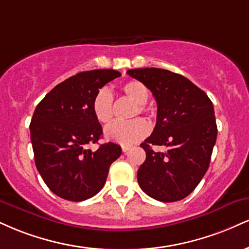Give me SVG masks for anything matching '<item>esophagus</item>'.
Wrapping results in <instances>:
<instances>
[{
	"mask_svg": "<svg viewBox=\"0 0 249 249\" xmlns=\"http://www.w3.org/2000/svg\"><path fill=\"white\" fill-rule=\"evenodd\" d=\"M131 147L130 146H122V151H123V153H126V152L128 151V149H130Z\"/></svg>",
	"mask_w": 249,
	"mask_h": 249,
	"instance_id": "34e87169",
	"label": "esophagus"
}]
</instances>
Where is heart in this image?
Segmentation results:
<instances>
[{"label": "heart", "mask_w": 249, "mask_h": 249, "mask_svg": "<svg viewBox=\"0 0 249 249\" xmlns=\"http://www.w3.org/2000/svg\"><path fill=\"white\" fill-rule=\"evenodd\" d=\"M121 92L125 97L133 102L130 117L138 113H152L153 109L147 106L149 91L147 87L138 80H128L121 86ZM91 110L95 118L101 124H109L113 118V97L107 88H101L96 91L91 102ZM148 124L142 118L131 119L127 122H117L104 131L107 140L123 146L133 145L147 136Z\"/></svg>", "instance_id": "1"}]
</instances>
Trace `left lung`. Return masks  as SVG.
<instances>
[{"mask_svg": "<svg viewBox=\"0 0 249 249\" xmlns=\"http://www.w3.org/2000/svg\"><path fill=\"white\" fill-rule=\"evenodd\" d=\"M127 74L142 82L158 106L157 125L143 142L146 160L138 170V183L160 202L185 198L198 185L217 140L212 102L202 89L179 74L161 68H136ZM152 144L166 145L163 154Z\"/></svg>", "mask_w": 249, "mask_h": 249, "instance_id": "8db88e82", "label": "left lung"}]
</instances>
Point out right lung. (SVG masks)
Wrapping results in <instances>:
<instances>
[{"mask_svg": "<svg viewBox=\"0 0 249 249\" xmlns=\"http://www.w3.org/2000/svg\"><path fill=\"white\" fill-rule=\"evenodd\" d=\"M121 75L113 70L81 71L55 86L36 107L30 124L36 167L56 196L71 202L95 196L121 157V146L115 142L95 152L87 147L103 133L92 113V98Z\"/></svg>", "mask_w": 249, "mask_h": 249, "instance_id": "add662e5", "label": "right lung"}]
</instances>
